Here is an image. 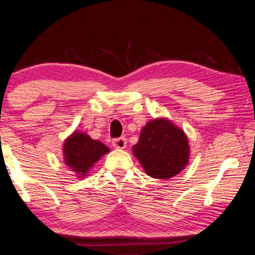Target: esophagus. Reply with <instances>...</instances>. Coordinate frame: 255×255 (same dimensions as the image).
Wrapping results in <instances>:
<instances>
[{"label": "esophagus", "instance_id": "obj_1", "mask_svg": "<svg viewBox=\"0 0 255 255\" xmlns=\"http://www.w3.org/2000/svg\"><path fill=\"white\" fill-rule=\"evenodd\" d=\"M113 145L116 149H124L127 147V139L125 137H119V139L113 140Z\"/></svg>", "mask_w": 255, "mask_h": 255}]
</instances>
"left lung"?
Listing matches in <instances>:
<instances>
[{
  "label": "left lung",
  "mask_w": 255,
  "mask_h": 255,
  "mask_svg": "<svg viewBox=\"0 0 255 255\" xmlns=\"http://www.w3.org/2000/svg\"><path fill=\"white\" fill-rule=\"evenodd\" d=\"M144 172L158 179L176 176L189 164L190 144L185 132L167 118L144 125L139 141L132 147Z\"/></svg>",
  "instance_id": "8db88e82"
}]
</instances>
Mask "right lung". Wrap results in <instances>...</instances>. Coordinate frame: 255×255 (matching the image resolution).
I'll list each match as a JSON object with an SVG mask.
<instances>
[{"mask_svg": "<svg viewBox=\"0 0 255 255\" xmlns=\"http://www.w3.org/2000/svg\"><path fill=\"white\" fill-rule=\"evenodd\" d=\"M110 151V148L87 133L74 131L63 143V160L78 178H85L96 162Z\"/></svg>", "mask_w": 255, "mask_h": 255, "instance_id": "right-lung-1", "label": "right lung"}]
</instances>
